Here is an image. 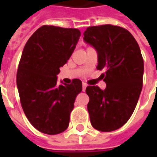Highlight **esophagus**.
Listing matches in <instances>:
<instances>
[{
  "instance_id": "esophagus-1",
  "label": "esophagus",
  "mask_w": 157,
  "mask_h": 157,
  "mask_svg": "<svg viewBox=\"0 0 157 157\" xmlns=\"http://www.w3.org/2000/svg\"><path fill=\"white\" fill-rule=\"evenodd\" d=\"M86 87H87V85L86 83H83V85H82V90L86 91Z\"/></svg>"
}]
</instances>
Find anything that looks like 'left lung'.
Segmentation results:
<instances>
[{"label":"left lung","instance_id":"8db88e82","mask_svg":"<svg viewBox=\"0 0 157 157\" xmlns=\"http://www.w3.org/2000/svg\"><path fill=\"white\" fill-rule=\"evenodd\" d=\"M83 39L97 51L96 68L106 69V89L86 90L91 124L99 131H113L128 121L139 101L144 71L141 50L131 33L118 26L90 27Z\"/></svg>","mask_w":157,"mask_h":157}]
</instances>
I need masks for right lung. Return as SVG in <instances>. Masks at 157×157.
Returning <instances> with one entry per match:
<instances>
[{"mask_svg": "<svg viewBox=\"0 0 157 157\" xmlns=\"http://www.w3.org/2000/svg\"><path fill=\"white\" fill-rule=\"evenodd\" d=\"M81 36L76 28L42 26L23 48L17 71V87L26 117L36 129L46 134L67 129L70 114L82 83H57L60 67L66 63Z\"/></svg>", "mask_w": 157, "mask_h": 157, "instance_id": "obj_1", "label": "right lung"}]
</instances>
